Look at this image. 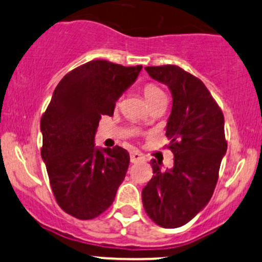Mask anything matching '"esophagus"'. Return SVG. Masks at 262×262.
<instances>
[{"label": "esophagus", "instance_id": "1", "mask_svg": "<svg viewBox=\"0 0 262 262\" xmlns=\"http://www.w3.org/2000/svg\"><path fill=\"white\" fill-rule=\"evenodd\" d=\"M143 160H144V155L141 154L140 151H138V150H133V151H130V161L132 162H139Z\"/></svg>", "mask_w": 262, "mask_h": 262}]
</instances>
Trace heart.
<instances>
[{"mask_svg": "<svg viewBox=\"0 0 262 262\" xmlns=\"http://www.w3.org/2000/svg\"><path fill=\"white\" fill-rule=\"evenodd\" d=\"M143 95L145 97V100L150 104L152 101H155L156 98H159L160 96L164 95L158 86L152 85V83H148L143 87Z\"/></svg>", "mask_w": 262, "mask_h": 262, "instance_id": "heart-1", "label": "heart"}]
</instances>
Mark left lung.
I'll return each mask as SVG.
<instances>
[{
    "instance_id": "obj_1",
    "label": "left lung",
    "mask_w": 262,
    "mask_h": 262,
    "mask_svg": "<svg viewBox=\"0 0 262 262\" xmlns=\"http://www.w3.org/2000/svg\"><path fill=\"white\" fill-rule=\"evenodd\" d=\"M150 77L172 95L166 124L173 166L161 170L151 160L154 176L143 188L146 214L162 228H179L209 202L222 159L227 152L224 116L204 83L176 65L148 66Z\"/></svg>"
}]
</instances>
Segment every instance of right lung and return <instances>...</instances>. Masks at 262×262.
I'll use <instances>...</instances> for the list:
<instances>
[{
    "label": "right lung",
    "instance_id": "add662e5",
    "mask_svg": "<svg viewBox=\"0 0 262 262\" xmlns=\"http://www.w3.org/2000/svg\"><path fill=\"white\" fill-rule=\"evenodd\" d=\"M143 69L92 60L62 77L41 117V159L62 210L93 219L116 197L129 166L121 146L98 149L95 134L102 116H112L116 102Z\"/></svg>",
    "mask_w": 262,
    "mask_h": 262
}]
</instances>
